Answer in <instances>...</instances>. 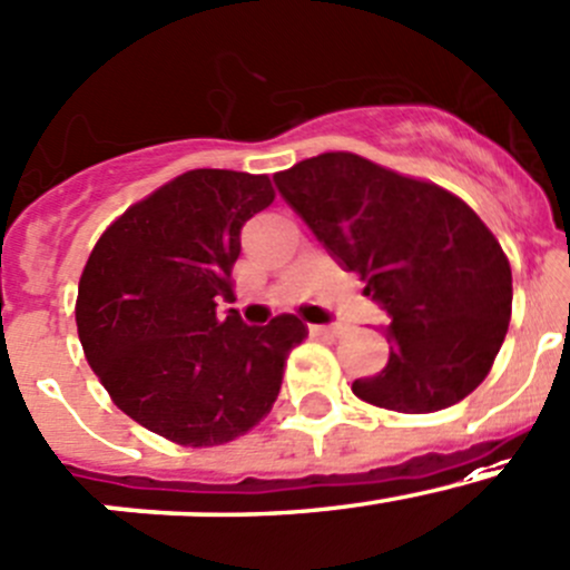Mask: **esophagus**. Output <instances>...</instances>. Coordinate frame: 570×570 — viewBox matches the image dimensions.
<instances>
[{
  "instance_id": "esophagus-1",
  "label": "esophagus",
  "mask_w": 570,
  "mask_h": 570,
  "mask_svg": "<svg viewBox=\"0 0 570 570\" xmlns=\"http://www.w3.org/2000/svg\"><path fill=\"white\" fill-rule=\"evenodd\" d=\"M311 335L316 337H324V341H335L337 335H341V327H335V324H311Z\"/></svg>"
}]
</instances>
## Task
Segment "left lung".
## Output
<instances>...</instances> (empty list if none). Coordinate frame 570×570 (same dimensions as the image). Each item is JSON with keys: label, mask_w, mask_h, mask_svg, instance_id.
Wrapping results in <instances>:
<instances>
[{"label": "left lung", "mask_w": 570, "mask_h": 570, "mask_svg": "<svg viewBox=\"0 0 570 570\" xmlns=\"http://www.w3.org/2000/svg\"><path fill=\"white\" fill-rule=\"evenodd\" d=\"M324 248L386 311L390 362L352 392L397 414H433L487 379L511 318V265L452 191L330 151L273 175Z\"/></svg>", "instance_id": "obj_1"}]
</instances>
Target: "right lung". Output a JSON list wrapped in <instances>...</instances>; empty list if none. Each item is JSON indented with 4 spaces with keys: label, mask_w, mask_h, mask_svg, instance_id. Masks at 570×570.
<instances>
[{
    "label": "right lung",
    "mask_w": 570,
    "mask_h": 570,
    "mask_svg": "<svg viewBox=\"0 0 570 570\" xmlns=\"http://www.w3.org/2000/svg\"><path fill=\"white\" fill-rule=\"evenodd\" d=\"M275 199L267 175L189 170L105 229L78 284L75 322L112 403L180 446H218L271 414L286 356L308 327L243 324L233 297L240 229Z\"/></svg>",
    "instance_id": "right-lung-1"
}]
</instances>
